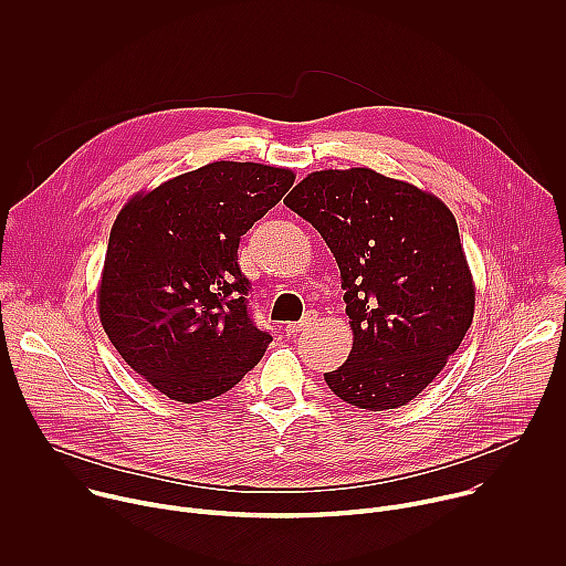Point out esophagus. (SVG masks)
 I'll list each match as a JSON object with an SVG mask.
<instances>
[{
	"mask_svg": "<svg viewBox=\"0 0 566 566\" xmlns=\"http://www.w3.org/2000/svg\"><path fill=\"white\" fill-rule=\"evenodd\" d=\"M313 313H306L300 322H286V327H284V332L289 334V336H297V334H302L304 329H308L311 325H313Z\"/></svg>",
	"mask_w": 566,
	"mask_h": 566,
	"instance_id": "1",
	"label": "esophagus"
}]
</instances>
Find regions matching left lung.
I'll return each instance as SVG.
<instances>
[{"label":"left lung","mask_w":566,"mask_h":566,"mask_svg":"<svg viewBox=\"0 0 566 566\" xmlns=\"http://www.w3.org/2000/svg\"><path fill=\"white\" fill-rule=\"evenodd\" d=\"M284 203L332 249L345 289L354 347L325 374L360 410L417 398L470 329L474 284L448 206L369 168L322 170Z\"/></svg>","instance_id":"left-lung-1"}]
</instances>
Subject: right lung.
<instances>
[{"label": "right lung", "mask_w": 566, "mask_h": 566, "mask_svg": "<svg viewBox=\"0 0 566 566\" xmlns=\"http://www.w3.org/2000/svg\"><path fill=\"white\" fill-rule=\"evenodd\" d=\"M293 181L284 168L217 160L136 195L116 217L101 322L123 360L160 394L210 400L262 360L273 336L251 317L237 249Z\"/></svg>", "instance_id": "right-lung-1"}]
</instances>
